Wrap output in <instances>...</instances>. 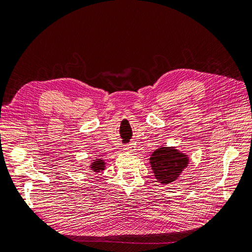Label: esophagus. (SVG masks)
Here are the masks:
<instances>
[{
    "label": "esophagus",
    "mask_w": 252,
    "mask_h": 252,
    "mask_svg": "<svg viewBox=\"0 0 252 252\" xmlns=\"http://www.w3.org/2000/svg\"><path fill=\"white\" fill-rule=\"evenodd\" d=\"M124 150L125 151H128V152H131L134 150V146L132 144H129V145H126V146H124Z\"/></svg>",
    "instance_id": "34e87169"
}]
</instances>
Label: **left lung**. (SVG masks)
I'll list each match as a JSON object with an SVG mask.
<instances>
[{"label":"left lung","mask_w":252,"mask_h":252,"mask_svg":"<svg viewBox=\"0 0 252 252\" xmlns=\"http://www.w3.org/2000/svg\"><path fill=\"white\" fill-rule=\"evenodd\" d=\"M187 163L186 156L171 147L158 148L150 158L152 170L161 184H169L177 179Z\"/></svg>","instance_id":"1"}]
</instances>
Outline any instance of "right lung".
<instances>
[{
    "label": "right lung",
    "instance_id": "add662e5",
    "mask_svg": "<svg viewBox=\"0 0 252 252\" xmlns=\"http://www.w3.org/2000/svg\"><path fill=\"white\" fill-rule=\"evenodd\" d=\"M103 167H104V162L102 159H96V161H94V163H93V165H91V168H93L94 171L103 170Z\"/></svg>",
    "mask_w": 252,
    "mask_h": 252
}]
</instances>
